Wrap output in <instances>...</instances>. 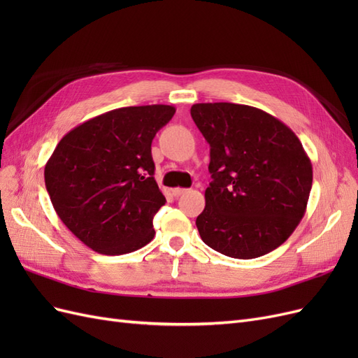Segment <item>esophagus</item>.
<instances>
[{"instance_id":"obj_1","label":"esophagus","mask_w":358,"mask_h":358,"mask_svg":"<svg viewBox=\"0 0 358 358\" xmlns=\"http://www.w3.org/2000/svg\"><path fill=\"white\" fill-rule=\"evenodd\" d=\"M188 189L187 188H173L171 189V192H173V196H175V197H179V196H182V194H185Z\"/></svg>"}]
</instances>
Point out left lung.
<instances>
[{"instance_id": "obj_1", "label": "left lung", "mask_w": 358, "mask_h": 358, "mask_svg": "<svg viewBox=\"0 0 358 358\" xmlns=\"http://www.w3.org/2000/svg\"><path fill=\"white\" fill-rule=\"evenodd\" d=\"M191 116L210 146L201 241L227 257L251 259L282 245L306 212L312 164L299 137L257 107L199 103Z\"/></svg>"}]
</instances>
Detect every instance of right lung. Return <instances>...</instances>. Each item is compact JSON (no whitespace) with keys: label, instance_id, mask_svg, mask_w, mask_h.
Masks as SVG:
<instances>
[{"label":"right lung","instance_id":"add662e5","mask_svg":"<svg viewBox=\"0 0 358 358\" xmlns=\"http://www.w3.org/2000/svg\"><path fill=\"white\" fill-rule=\"evenodd\" d=\"M175 112L152 104L95 116L64 136L46 162L53 209L95 252L128 254L154 239L152 220L166 197L154 179L150 145Z\"/></svg>","mask_w":358,"mask_h":358}]
</instances>
